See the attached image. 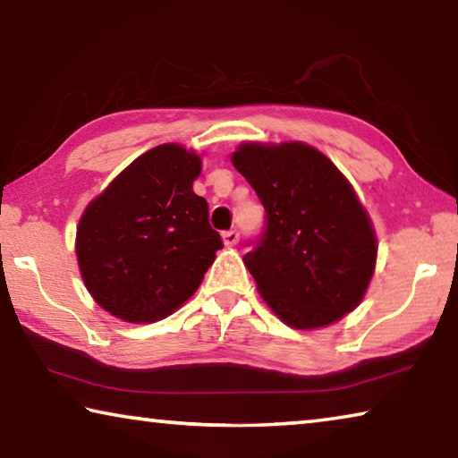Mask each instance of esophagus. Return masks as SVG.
I'll return each instance as SVG.
<instances>
[{
	"label": "esophagus",
	"instance_id": "34e87169",
	"mask_svg": "<svg viewBox=\"0 0 458 458\" xmlns=\"http://www.w3.org/2000/svg\"><path fill=\"white\" fill-rule=\"evenodd\" d=\"M240 240V232L238 230H226L224 232V244L226 246H236Z\"/></svg>",
	"mask_w": 458,
	"mask_h": 458
}]
</instances>
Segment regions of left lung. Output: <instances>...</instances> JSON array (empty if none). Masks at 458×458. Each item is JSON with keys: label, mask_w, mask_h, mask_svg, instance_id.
I'll return each mask as SVG.
<instances>
[{"label": "left lung", "mask_w": 458, "mask_h": 458, "mask_svg": "<svg viewBox=\"0 0 458 458\" xmlns=\"http://www.w3.org/2000/svg\"><path fill=\"white\" fill-rule=\"evenodd\" d=\"M232 164L265 206L244 265L268 307L297 329L353 311L376 267V236L350 182L305 143H246Z\"/></svg>", "instance_id": "obj_1"}]
</instances>
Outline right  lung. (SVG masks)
Returning a JSON list of instances; mask_svg holds the SVG:
<instances>
[{
    "instance_id": "right-lung-1",
    "label": "right lung",
    "mask_w": 458,
    "mask_h": 458,
    "mask_svg": "<svg viewBox=\"0 0 458 458\" xmlns=\"http://www.w3.org/2000/svg\"><path fill=\"white\" fill-rule=\"evenodd\" d=\"M201 161L182 145L137 157L92 199L76 257L97 303L129 323H151L188 301L224 246L193 193Z\"/></svg>"
}]
</instances>
